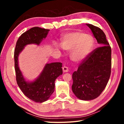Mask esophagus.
Instances as JSON below:
<instances>
[{"mask_svg": "<svg viewBox=\"0 0 124 124\" xmlns=\"http://www.w3.org/2000/svg\"><path fill=\"white\" fill-rule=\"evenodd\" d=\"M62 69H63V71L64 72H68V71H69V69H68V68L66 66H64L62 68Z\"/></svg>", "mask_w": 124, "mask_h": 124, "instance_id": "obj_1", "label": "esophagus"}]
</instances>
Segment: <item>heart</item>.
Returning a JSON list of instances; mask_svg holds the SVG:
<instances>
[{"label": "heart", "instance_id": "obj_1", "mask_svg": "<svg viewBox=\"0 0 124 124\" xmlns=\"http://www.w3.org/2000/svg\"><path fill=\"white\" fill-rule=\"evenodd\" d=\"M94 44L93 37L80 31L65 34L62 41V48L72 51L71 58L73 61H83L91 53Z\"/></svg>", "mask_w": 124, "mask_h": 124}]
</instances>
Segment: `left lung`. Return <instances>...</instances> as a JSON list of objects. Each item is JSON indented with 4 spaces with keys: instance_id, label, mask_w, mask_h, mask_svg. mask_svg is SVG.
<instances>
[{
    "instance_id": "obj_1",
    "label": "left lung",
    "mask_w": 124,
    "mask_h": 124,
    "mask_svg": "<svg viewBox=\"0 0 124 124\" xmlns=\"http://www.w3.org/2000/svg\"><path fill=\"white\" fill-rule=\"evenodd\" d=\"M101 47L95 49L79 65L72 74V90L76 97L89 101L100 96L111 75V49L101 29L86 24Z\"/></svg>"
}]
</instances>
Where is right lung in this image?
<instances>
[{
  "instance_id": "right-lung-1",
  "label": "right lung",
  "mask_w": 124,
  "mask_h": 124,
  "mask_svg": "<svg viewBox=\"0 0 124 124\" xmlns=\"http://www.w3.org/2000/svg\"><path fill=\"white\" fill-rule=\"evenodd\" d=\"M49 30L33 27L22 33L18 39L14 51L16 80L25 95L36 102L47 101L53 93L55 79L62 74V63L54 62L46 64L39 77L32 82L25 80L18 64V57L24 47L29 44L39 45L45 38Z\"/></svg>"
}]
</instances>
